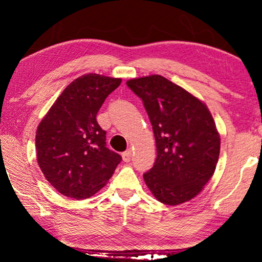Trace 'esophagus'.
<instances>
[{"label": "esophagus", "mask_w": 262, "mask_h": 262, "mask_svg": "<svg viewBox=\"0 0 262 262\" xmlns=\"http://www.w3.org/2000/svg\"><path fill=\"white\" fill-rule=\"evenodd\" d=\"M121 156H122L123 162H129L130 158H132V151H130V150H126L125 152L121 154Z\"/></svg>", "instance_id": "obj_1"}]
</instances>
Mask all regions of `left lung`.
Segmentation results:
<instances>
[{"label":"left lung","instance_id":"8db88e82","mask_svg":"<svg viewBox=\"0 0 262 262\" xmlns=\"http://www.w3.org/2000/svg\"><path fill=\"white\" fill-rule=\"evenodd\" d=\"M156 140L157 158L143 174L154 196L176 206L192 200L215 172L221 139L202 101L161 75L129 79Z\"/></svg>","mask_w":262,"mask_h":262}]
</instances>
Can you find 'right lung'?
<instances>
[{
    "label": "right lung",
    "mask_w": 262,
    "mask_h": 262,
    "mask_svg": "<svg viewBox=\"0 0 262 262\" xmlns=\"http://www.w3.org/2000/svg\"><path fill=\"white\" fill-rule=\"evenodd\" d=\"M120 83V78L83 75L64 89L39 123L38 164L48 183L66 196H92L122 161L106 147V132L97 122L101 105Z\"/></svg>",
    "instance_id": "1"
}]
</instances>
